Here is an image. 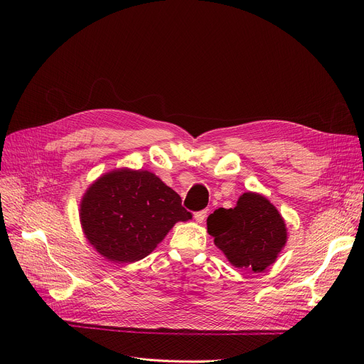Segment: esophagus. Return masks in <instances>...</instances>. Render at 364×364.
Wrapping results in <instances>:
<instances>
[{"instance_id": "esophagus-1", "label": "esophagus", "mask_w": 364, "mask_h": 364, "mask_svg": "<svg viewBox=\"0 0 364 364\" xmlns=\"http://www.w3.org/2000/svg\"><path fill=\"white\" fill-rule=\"evenodd\" d=\"M205 218H206V211H199V213L195 214V220H196V223H199V224H202V223L205 221Z\"/></svg>"}]
</instances>
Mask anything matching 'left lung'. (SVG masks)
<instances>
[{
    "mask_svg": "<svg viewBox=\"0 0 364 364\" xmlns=\"http://www.w3.org/2000/svg\"><path fill=\"white\" fill-rule=\"evenodd\" d=\"M208 233L236 269L262 273L288 242V228L265 196L246 192L235 208H218L206 220Z\"/></svg>",
    "mask_w": 364,
    "mask_h": 364,
    "instance_id": "8db88e82",
    "label": "left lung"
}]
</instances>
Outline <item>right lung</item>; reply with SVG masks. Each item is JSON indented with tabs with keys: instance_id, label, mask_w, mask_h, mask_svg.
<instances>
[{
	"instance_id": "right-lung-1",
	"label": "right lung",
	"mask_w": 364,
	"mask_h": 364,
	"mask_svg": "<svg viewBox=\"0 0 364 364\" xmlns=\"http://www.w3.org/2000/svg\"><path fill=\"white\" fill-rule=\"evenodd\" d=\"M192 220L181 198L144 169L118 168L99 177L84 193L80 221L88 243L113 262L143 259L178 221Z\"/></svg>"
}]
</instances>
